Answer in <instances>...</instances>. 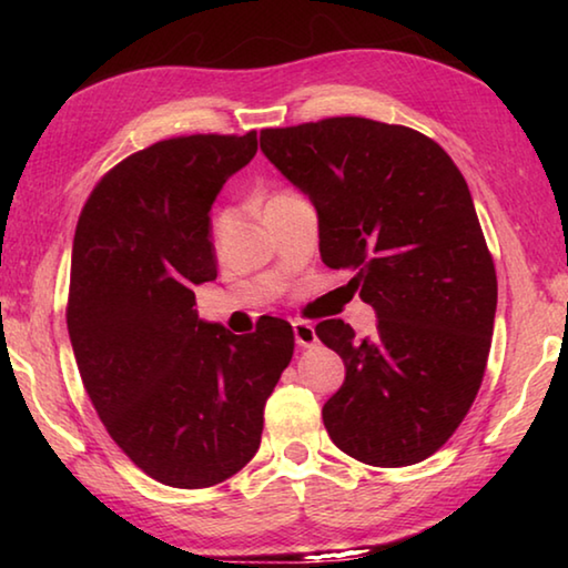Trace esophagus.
<instances>
[{"label": "esophagus", "instance_id": "1", "mask_svg": "<svg viewBox=\"0 0 568 568\" xmlns=\"http://www.w3.org/2000/svg\"><path fill=\"white\" fill-rule=\"evenodd\" d=\"M293 333H295V343L301 345V348H313L315 343H318V335H315V328L311 323L305 321H295L293 323Z\"/></svg>", "mask_w": 568, "mask_h": 568}]
</instances>
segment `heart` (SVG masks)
Returning a JSON list of instances; mask_svg holds the SVG:
<instances>
[{
	"mask_svg": "<svg viewBox=\"0 0 568 568\" xmlns=\"http://www.w3.org/2000/svg\"><path fill=\"white\" fill-rule=\"evenodd\" d=\"M223 227H225V217H217L215 220V235L223 233Z\"/></svg>",
	"mask_w": 568,
	"mask_h": 568,
	"instance_id": "obj_1",
	"label": "heart"
}]
</instances>
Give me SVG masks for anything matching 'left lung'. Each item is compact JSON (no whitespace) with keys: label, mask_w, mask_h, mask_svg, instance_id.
Returning a JSON list of instances; mask_svg holds the SVG:
<instances>
[{"label":"left lung","mask_w":568,"mask_h":568,"mask_svg":"<svg viewBox=\"0 0 568 568\" xmlns=\"http://www.w3.org/2000/svg\"><path fill=\"white\" fill-rule=\"evenodd\" d=\"M261 150L311 197L323 263L378 315L371 338L315 328L345 363L328 436L368 466L418 464L466 418L491 351L496 271L464 175L426 134L365 118L263 130Z\"/></svg>","instance_id":"obj_1"}]
</instances>
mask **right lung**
<instances>
[{
    "instance_id": "obj_1",
    "label": "right lung",
    "mask_w": 568,
    "mask_h": 568,
    "mask_svg": "<svg viewBox=\"0 0 568 568\" xmlns=\"http://www.w3.org/2000/svg\"><path fill=\"white\" fill-rule=\"evenodd\" d=\"M255 152V130L155 142L98 182L74 230L67 331L84 390L114 444L165 486L237 474L293 358L291 323L265 315L233 335L192 307L195 285L217 277L210 207Z\"/></svg>"
}]
</instances>
